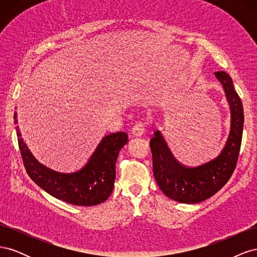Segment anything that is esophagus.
I'll list each match as a JSON object with an SVG mask.
<instances>
[{
  "label": "esophagus",
  "instance_id": "1",
  "mask_svg": "<svg viewBox=\"0 0 257 257\" xmlns=\"http://www.w3.org/2000/svg\"><path fill=\"white\" fill-rule=\"evenodd\" d=\"M145 132V124L143 122H137L132 128V134L134 136H142Z\"/></svg>",
  "mask_w": 257,
  "mask_h": 257
}]
</instances>
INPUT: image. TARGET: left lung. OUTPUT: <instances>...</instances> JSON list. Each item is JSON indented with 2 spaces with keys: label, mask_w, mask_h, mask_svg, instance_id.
Listing matches in <instances>:
<instances>
[{
  "label": "left lung",
  "mask_w": 257,
  "mask_h": 257,
  "mask_svg": "<svg viewBox=\"0 0 257 257\" xmlns=\"http://www.w3.org/2000/svg\"><path fill=\"white\" fill-rule=\"evenodd\" d=\"M214 75L222 83L230 106L229 136L219 157L196 167L177 162L159 131L150 141L153 175L159 188L169 198L183 204L200 203L220 191L236 168L242 139L243 107L230 76L224 71Z\"/></svg>",
  "instance_id": "8db88e82"
}]
</instances>
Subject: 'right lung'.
I'll list each match as a JSON object with an SVG mask.
<instances>
[{
	"label": "right lung",
	"instance_id": "obj_1",
	"mask_svg": "<svg viewBox=\"0 0 257 257\" xmlns=\"http://www.w3.org/2000/svg\"><path fill=\"white\" fill-rule=\"evenodd\" d=\"M17 114L14 120L17 123ZM18 145L23 165L29 177L53 197L76 206H95L110 196L115 179V162L128 137L124 132L105 136L80 170L75 173H58L38 162L23 143L18 128Z\"/></svg>",
	"mask_w": 257,
	"mask_h": 257
}]
</instances>
